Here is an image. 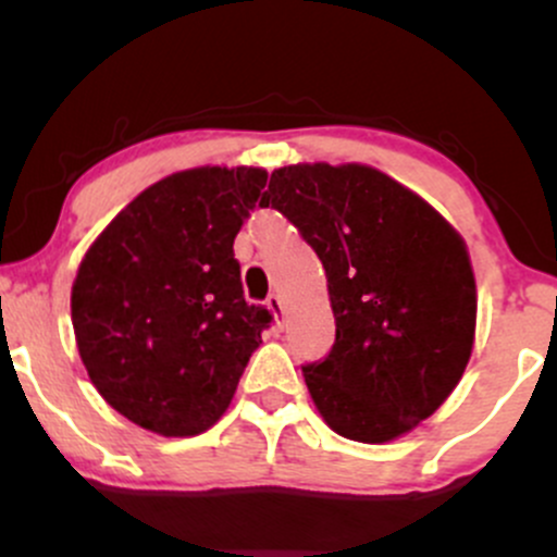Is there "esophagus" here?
<instances>
[{
	"instance_id": "esophagus-1",
	"label": "esophagus",
	"mask_w": 557,
	"mask_h": 557,
	"mask_svg": "<svg viewBox=\"0 0 557 557\" xmlns=\"http://www.w3.org/2000/svg\"><path fill=\"white\" fill-rule=\"evenodd\" d=\"M267 306H270L274 319H277V322H283V298H280L277 293H270V298H267Z\"/></svg>"
}]
</instances>
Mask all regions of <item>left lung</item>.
I'll use <instances>...</instances> for the list:
<instances>
[{
  "mask_svg": "<svg viewBox=\"0 0 557 557\" xmlns=\"http://www.w3.org/2000/svg\"><path fill=\"white\" fill-rule=\"evenodd\" d=\"M272 207L327 272L335 343L304 363L337 434L387 443L432 417L474 345L476 285L461 235L430 203L363 164L272 172Z\"/></svg>",
  "mask_w": 557,
  "mask_h": 557,
  "instance_id": "1",
  "label": "left lung"
}]
</instances>
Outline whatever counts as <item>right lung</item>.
Returning <instances> with one entry per match:
<instances>
[{
	"instance_id": "right-lung-1",
	"label": "right lung",
	"mask_w": 557,
	"mask_h": 557,
	"mask_svg": "<svg viewBox=\"0 0 557 557\" xmlns=\"http://www.w3.org/2000/svg\"><path fill=\"white\" fill-rule=\"evenodd\" d=\"M267 172L198 168L146 188L88 248L73 285L81 359L114 411L164 437L227 411L267 306L243 296L233 240Z\"/></svg>"
}]
</instances>
